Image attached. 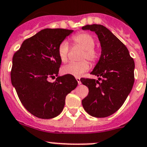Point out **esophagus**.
<instances>
[{"mask_svg": "<svg viewBox=\"0 0 147 147\" xmlns=\"http://www.w3.org/2000/svg\"><path fill=\"white\" fill-rule=\"evenodd\" d=\"M76 81H77L78 84H81V81H80V78H79V77H76Z\"/></svg>", "mask_w": 147, "mask_h": 147, "instance_id": "34e87169", "label": "esophagus"}]
</instances>
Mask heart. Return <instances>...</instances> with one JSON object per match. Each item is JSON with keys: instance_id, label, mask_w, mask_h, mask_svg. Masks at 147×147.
I'll list each match as a JSON object with an SVG mask.
<instances>
[{"instance_id": "heart-1", "label": "heart", "mask_w": 147, "mask_h": 147, "mask_svg": "<svg viewBox=\"0 0 147 147\" xmlns=\"http://www.w3.org/2000/svg\"><path fill=\"white\" fill-rule=\"evenodd\" d=\"M72 40L75 44L84 50L80 57V60L82 61L76 63H70L69 64L63 67L61 71L64 74L73 75L78 77L82 76L86 71H89L90 68V65L86 60H88L92 64H95L100 58V52L94 47L95 41L94 37L88 33H78L72 37ZM68 53L69 46L68 42L66 41L61 42L58 48V57L61 62H67Z\"/></svg>"}]
</instances>
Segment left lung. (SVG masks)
I'll use <instances>...</instances> for the list:
<instances>
[{
	"label": "left lung",
	"mask_w": 147,
	"mask_h": 147,
	"mask_svg": "<svg viewBox=\"0 0 147 147\" xmlns=\"http://www.w3.org/2000/svg\"><path fill=\"white\" fill-rule=\"evenodd\" d=\"M82 29L95 32L102 47L100 61L91 72L99 79H80L89 88L82 105L92 116L105 118L119 110L131 92L135 63L125 45L105 26L86 25Z\"/></svg>",
	"instance_id": "obj_1"
}]
</instances>
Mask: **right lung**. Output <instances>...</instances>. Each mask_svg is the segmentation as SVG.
Returning <instances> with one entry per match:
<instances>
[{
    "mask_svg": "<svg viewBox=\"0 0 147 147\" xmlns=\"http://www.w3.org/2000/svg\"><path fill=\"white\" fill-rule=\"evenodd\" d=\"M74 30L45 29L26 39L13 56L11 79L24 107L34 116L50 119L63 110L65 97L77 86L72 75L58 74L60 43Z\"/></svg>",
    "mask_w": 147,
    "mask_h": 147,
    "instance_id": "obj_1",
    "label": "right lung"
}]
</instances>
